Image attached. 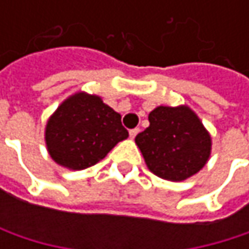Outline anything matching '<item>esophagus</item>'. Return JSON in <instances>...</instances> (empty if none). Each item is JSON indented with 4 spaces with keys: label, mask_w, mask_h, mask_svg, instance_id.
Listing matches in <instances>:
<instances>
[{
    "label": "esophagus",
    "mask_w": 249,
    "mask_h": 249,
    "mask_svg": "<svg viewBox=\"0 0 249 249\" xmlns=\"http://www.w3.org/2000/svg\"><path fill=\"white\" fill-rule=\"evenodd\" d=\"M138 132H140V129H138V128L129 129V137H131V138H135V135H137Z\"/></svg>",
    "instance_id": "34e87169"
}]
</instances>
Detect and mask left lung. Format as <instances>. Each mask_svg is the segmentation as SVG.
Returning <instances> with one entry per match:
<instances>
[{
	"instance_id": "left-lung-1",
	"label": "left lung",
	"mask_w": 249,
	"mask_h": 249,
	"mask_svg": "<svg viewBox=\"0 0 249 249\" xmlns=\"http://www.w3.org/2000/svg\"><path fill=\"white\" fill-rule=\"evenodd\" d=\"M150 126L135 137L148 170L181 181L200 172L212 151V138L187 105L157 107L148 114Z\"/></svg>"
}]
</instances>
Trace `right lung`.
Returning a JSON list of instances; mask_svg holds the SVG:
<instances>
[{
	"instance_id": "add662e5",
	"label": "right lung",
	"mask_w": 249,
	"mask_h": 249,
	"mask_svg": "<svg viewBox=\"0 0 249 249\" xmlns=\"http://www.w3.org/2000/svg\"><path fill=\"white\" fill-rule=\"evenodd\" d=\"M128 137L121 115L98 95L76 92L49 118L44 140L50 157L69 170H83L99 163Z\"/></svg>"
}]
</instances>
